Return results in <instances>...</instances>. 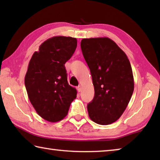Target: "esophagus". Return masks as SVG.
I'll return each instance as SVG.
<instances>
[{"instance_id":"34e87169","label":"esophagus","mask_w":160,"mask_h":160,"mask_svg":"<svg viewBox=\"0 0 160 160\" xmlns=\"http://www.w3.org/2000/svg\"><path fill=\"white\" fill-rule=\"evenodd\" d=\"M81 88H81V85H78V86L77 87V90H78V92H80V91H81Z\"/></svg>"}]
</instances>
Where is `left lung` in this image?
Wrapping results in <instances>:
<instances>
[{"instance_id":"1","label":"left lung","mask_w":160,"mask_h":160,"mask_svg":"<svg viewBox=\"0 0 160 160\" xmlns=\"http://www.w3.org/2000/svg\"><path fill=\"white\" fill-rule=\"evenodd\" d=\"M92 78L94 97L88 105L89 116L100 125L117 121L134 90V79L126 54L108 37L83 39L80 44Z\"/></svg>"}]
</instances>
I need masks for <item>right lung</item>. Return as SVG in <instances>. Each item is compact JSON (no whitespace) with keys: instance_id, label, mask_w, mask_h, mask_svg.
<instances>
[{"instance_id":"1","label":"right lung","mask_w":160,"mask_h":160,"mask_svg":"<svg viewBox=\"0 0 160 160\" xmlns=\"http://www.w3.org/2000/svg\"><path fill=\"white\" fill-rule=\"evenodd\" d=\"M77 47L76 38H49L32 55L25 78L29 101L42 118L58 122L68 114L77 97L76 89L69 85L65 63Z\"/></svg>"}]
</instances>
